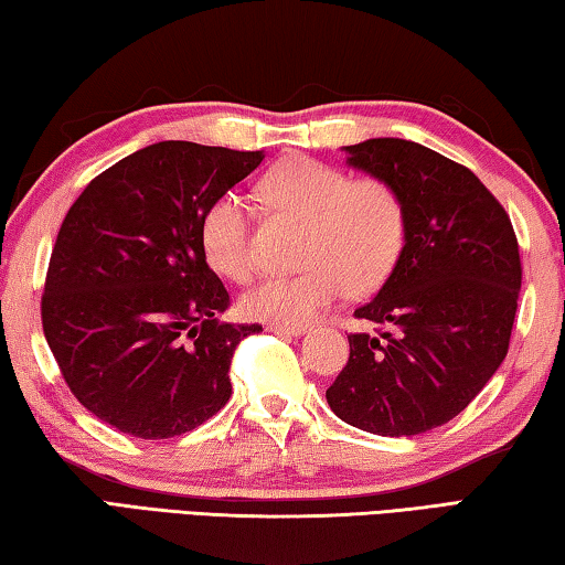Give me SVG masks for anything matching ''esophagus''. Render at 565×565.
<instances>
[{
	"mask_svg": "<svg viewBox=\"0 0 565 565\" xmlns=\"http://www.w3.org/2000/svg\"><path fill=\"white\" fill-rule=\"evenodd\" d=\"M266 329L279 333V337H301V333H306V327H276V323H269Z\"/></svg>",
	"mask_w": 565,
	"mask_h": 565,
	"instance_id": "1",
	"label": "esophagus"
}]
</instances>
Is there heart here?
<instances>
[{
    "label": "heart",
    "mask_w": 565,
    "mask_h": 565,
    "mask_svg": "<svg viewBox=\"0 0 565 565\" xmlns=\"http://www.w3.org/2000/svg\"><path fill=\"white\" fill-rule=\"evenodd\" d=\"M259 194L271 206L303 218L301 262L294 276H266L248 286L242 306L252 319L301 327L343 291L366 294L386 281L404 248V204L386 181H351L321 161L294 157L266 171ZM199 238L212 269L244 281L254 269L244 199L226 191L202 216Z\"/></svg>",
    "instance_id": "heart-1"
}]
</instances>
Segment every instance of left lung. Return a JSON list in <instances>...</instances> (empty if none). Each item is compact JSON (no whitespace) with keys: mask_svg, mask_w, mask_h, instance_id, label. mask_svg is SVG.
Segmentation results:
<instances>
[{"mask_svg":"<svg viewBox=\"0 0 565 565\" xmlns=\"http://www.w3.org/2000/svg\"><path fill=\"white\" fill-rule=\"evenodd\" d=\"M347 167L386 181L404 204L394 271L353 317L351 356L327 391L333 414L376 436L444 426L499 371L521 291L519 242L473 171L416 141L379 137L341 147Z\"/></svg>","mask_w":565,"mask_h":565,"instance_id":"obj_1","label":"left lung"}]
</instances>
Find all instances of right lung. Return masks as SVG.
<instances>
[{"label": "right lung", "mask_w": 565, "mask_h": 565, "mask_svg": "<svg viewBox=\"0 0 565 565\" xmlns=\"http://www.w3.org/2000/svg\"><path fill=\"white\" fill-rule=\"evenodd\" d=\"M264 151L159 141L102 171L66 212L42 296L44 337L84 408L137 438L194 431L232 396L228 291L199 226Z\"/></svg>", "instance_id": "add662e5"}]
</instances>
